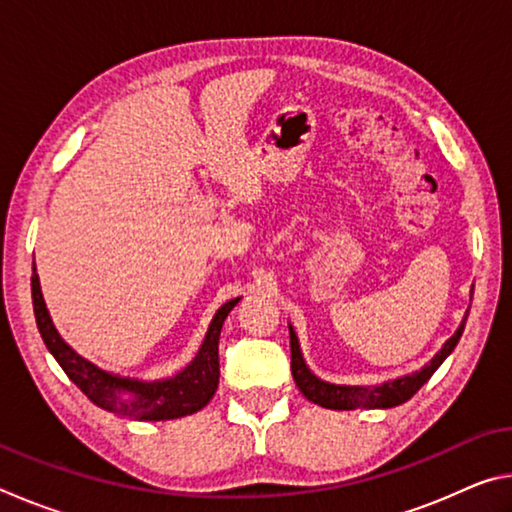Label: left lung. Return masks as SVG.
Returning a JSON list of instances; mask_svg holds the SVG:
<instances>
[{"label": "left lung", "mask_w": 512, "mask_h": 512, "mask_svg": "<svg viewBox=\"0 0 512 512\" xmlns=\"http://www.w3.org/2000/svg\"><path fill=\"white\" fill-rule=\"evenodd\" d=\"M465 320H467V314L463 318V323L458 325L456 332L445 341L443 348L433 354V359L429 363H424L420 370L411 372V375L388 379L384 384H377V386H345V384H332V381L316 377L305 363V357H302L296 329L289 325L293 379H296V386L300 388V393L305 395L309 402L323 406V409H334V411L393 409V406H400L406 400H411V397L418 393L424 384H427L433 372L440 368V363L452 354L465 329Z\"/></svg>", "instance_id": "8db88e82"}]
</instances>
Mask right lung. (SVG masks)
<instances>
[{"label":"right lung","instance_id":"right-lung-1","mask_svg":"<svg viewBox=\"0 0 512 512\" xmlns=\"http://www.w3.org/2000/svg\"><path fill=\"white\" fill-rule=\"evenodd\" d=\"M31 296H33V314L40 329L42 341L47 350L54 354V359L65 370V375L74 381L81 391L88 395V400L99 409L121 415L131 420H176L201 411L212 400L219 386V336L223 320L235 309L241 298H232L216 309L207 334L198 348L196 357L187 366L176 372L173 377L164 379H137L124 377L117 372L103 370L94 366L92 361L81 357L79 352L69 348L58 334L54 320L49 316L47 302L42 298L40 277L33 264L31 275Z\"/></svg>","mask_w":512,"mask_h":512}]
</instances>
